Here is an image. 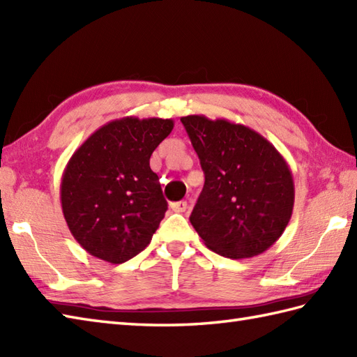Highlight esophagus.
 <instances>
[{"label":"esophagus","instance_id":"esophagus-1","mask_svg":"<svg viewBox=\"0 0 357 357\" xmlns=\"http://www.w3.org/2000/svg\"><path fill=\"white\" fill-rule=\"evenodd\" d=\"M170 208L174 213H183V211L187 210V202L185 201H179V202H172Z\"/></svg>","mask_w":357,"mask_h":357}]
</instances>
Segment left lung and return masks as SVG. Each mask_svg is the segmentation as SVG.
I'll return each mask as SVG.
<instances>
[{
	"label": "left lung",
	"instance_id": "left-lung-1",
	"mask_svg": "<svg viewBox=\"0 0 357 357\" xmlns=\"http://www.w3.org/2000/svg\"><path fill=\"white\" fill-rule=\"evenodd\" d=\"M206 183L190 222L215 253L244 259L264 253L284 233L294 184L282 155L262 135L227 119L181 118Z\"/></svg>",
	"mask_w": 357,
	"mask_h": 357
}]
</instances>
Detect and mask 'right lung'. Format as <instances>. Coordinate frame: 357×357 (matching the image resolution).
I'll list each match as a JSON object with an SVG mask.
<instances>
[{
    "label": "right lung",
    "instance_id": "right-lung-1",
    "mask_svg": "<svg viewBox=\"0 0 357 357\" xmlns=\"http://www.w3.org/2000/svg\"><path fill=\"white\" fill-rule=\"evenodd\" d=\"M173 126L161 118L110 121L72 155L59 188L61 207L87 253L123 264L150 244L167 210L150 156Z\"/></svg>",
    "mask_w": 357,
    "mask_h": 357
}]
</instances>
